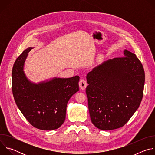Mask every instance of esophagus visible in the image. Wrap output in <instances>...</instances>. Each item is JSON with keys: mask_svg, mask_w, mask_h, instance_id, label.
<instances>
[{"mask_svg": "<svg viewBox=\"0 0 155 155\" xmlns=\"http://www.w3.org/2000/svg\"><path fill=\"white\" fill-rule=\"evenodd\" d=\"M86 86H87V82L85 80L82 79L79 81V86L81 90H84L86 87Z\"/></svg>", "mask_w": 155, "mask_h": 155, "instance_id": "esophagus-1", "label": "esophagus"}]
</instances>
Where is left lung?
I'll return each mask as SVG.
<instances>
[{
    "label": "left lung",
    "instance_id": "left-lung-1",
    "mask_svg": "<svg viewBox=\"0 0 155 155\" xmlns=\"http://www.w3.org/2000/svg\"><path fill=\"white\" fill-rule=\"evenodd\" d=\"M104 61L87 74L86 93L93 124L104 130L123 126L142 99L145 72L136 54Z\"/></svg>",
    "mask_w": 155,
    "mask_h": 155
}]
</instances>
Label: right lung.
I'll return each mask as SVG.
<instances>
[{
  "label": "right lung",
  "mask_w": 155,
  "mask_h": 155,
  "mask_svg": "<svg viewBox=\"0 0 155 155\" xmlns=\"http://www.w3.org/2000/svg\"><path fill=\"white\" fill-rule=\"evenodd\" d=\"M32 48L25 50L13 65V97L21 112L31 125L41 130L56 129L65 121L69 100L79 91L80 77H54L38 83L31 82L25 73L24 65Z\"/></svg>",
  "instance_id": "add662e5"
}]
</instances>
